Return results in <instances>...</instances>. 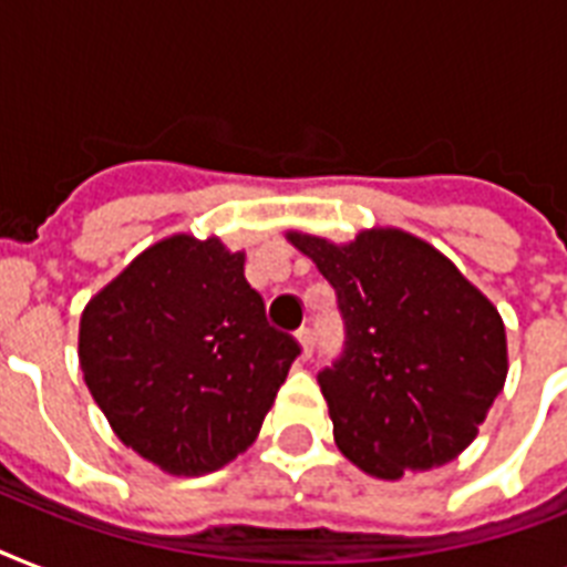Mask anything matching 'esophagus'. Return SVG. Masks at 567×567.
I'll return each mask as SVG.
<instances>
[{
  "instance_id": "obj_1",
  "label": "esophagus",
  "mask_w": 567,
  "mask_h": 567,
  "mask_svg": "<svg viewBox=\"0 0 567 567\" xmlns=\"http://www.w3.org/2000/svg\"><path fill=\"white\" fill-rule=\"evenodd\" d=\"M297 341H300L302 347V359H311V353H315V329L302 327L300 332H297Z\"/></svg>"
}]
</instances>
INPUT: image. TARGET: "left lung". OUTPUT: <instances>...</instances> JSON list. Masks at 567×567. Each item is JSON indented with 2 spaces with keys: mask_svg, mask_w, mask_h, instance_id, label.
I'll list each match as a JSON object with an SVG mask.
<instances>
[{
  "mask_svg": "<svg viewBox=\"0 0 567 567\" xmlns=\"http://www.w3.org/2000/svg\"><path fill=\"white\" fill-rule=\"evenodd\" d=\"M288 238L336 288L344 320L341 355L318 373L338 450L382 480L456 458L506 382L497 309L405 231H362L347 247Z\"/></svg>",
  "mask_w": 567,
  "mask_h": 567,
  "instance_id": "1",
  "label": "left lung"
}]
</instances>
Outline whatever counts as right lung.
<instances>
[{
  "label": "right lung",
  "instance_id": "1",
  "mask_svg": "<svg viewBox=\"0 0 567 567\" xmlns=\"http://www.w3.org/2000/svg\"><path fill=\"white\" fill-rule=\"evenodd\" d=\"M300 341L270 327L244 256L176 235L82 315L79 359L123 444L167 474L217 471L256 441Z\"/></svg>",
  "mask_w": 567,
  "mask_h": 567
}]
</instances>
